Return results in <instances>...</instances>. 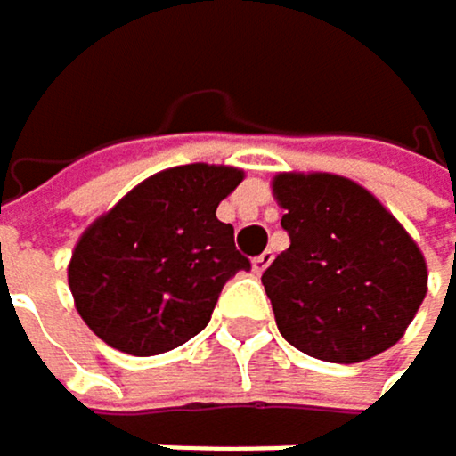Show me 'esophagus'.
I'll use <instances>...</instances> for the list:
<instances>
[{
  "label": "esophagus",
  "instance_id": "1",
  "mask_svg": "<svg viewBox=\"0 0 456 456\" xmlns=\"http://www.w3.org/2000/svg\"><path fill=\"white\" fill-rule=\"evenodd\" d=\"M269 264H273V253H261V256H256V258H253V273L261 275Z\"/></svg>",
  "mask_w": 456,
  "mask_h": 456
}]
</instances>
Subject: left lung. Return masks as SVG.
Listing matches in <instances>:
<instances>
[{
    "label": "left lung",
    "mask_w": 456,
    "mask_h": 456,
    "mask_svg": "<svg viewBox=\"0 0 456 456\" xmlns=\"http://www.w3.org/2000/svg\"><path fill=\"white\" fill-rule=\"evenodd\" d=\"M291 245L261 275L281 336L311 358L361 363L391 349L427 297V261L366 187L336 173H278Z\"/></svg>",
    "instance_id": "obj_1"
}]
</instances>
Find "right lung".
<instances>
[{
  "label": "right lung",
  "instance_id": "right-lung-1",
  "mask_svg": "<svg viewBox=\"0 0 456 456\" xmlns=\"http://www.w3.org/2000/svg\"><path fill=\"white\" fill-rule=\"evenodd\" d=\"M245 178L228 165L153 173L79 236L68 264L74 305L90 330L126 354L151 358L198 336L228 278L250 261L217 206Z\"/></svg>",
  "mask_w": 456,
  "mask_h": 456
}]
</instances>
